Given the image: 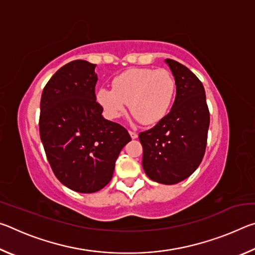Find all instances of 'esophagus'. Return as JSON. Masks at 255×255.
<instances>
[{
	"mask_svg": "<svg viewBox=\"0 0 255 255\" xmlns=\"http://www.w3.org/2000/svg\"><path fill=\"white\" fill-rule=\"evenodd\" d=\"M129 133H130V137L132 138V139H135V138H137V137H138L137 132H136V131H133V130H129Z\"/></svg>",
	"mask_w": 255,
	"mask_h": 255,
	"instance_id": "1",
	"label": "esophagus"
}]
</instances>
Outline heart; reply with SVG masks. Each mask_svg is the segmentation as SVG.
<instances>
[{"label":"heart","instance_id":"obj_1","mask_svg":"<svg viewBox=\"0 0 255 255\" xmlns=\"http://www.w3.org/2000/svg\"><path fill=\"white\" fill-rule=\"evenodd\" d=\"M174 93L175 80L169 71L131 68L115 77L112 90H99L97 100L111 118L119 117L129 105L138 122L154 125L169 112Z\"/></svg>","mask_w":255,"mask_h":255}]
</instances>
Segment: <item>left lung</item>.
I'll return each mask as SVG.
<instances>
[{
  "mask_svg": "<svg viewBox=\"0 0 255 255\" xmlns=\"http://www.w3.org/2000/svg\"><path fill=\"white\" fill-rule=\"evenodd\" d=\"M174 76L176 96L171 111L139 133L143 167L150 180L175 184L191 175L204 158L210 123L204 85L179 62L165 59Z\"/></svg>",
  "mask_w": 255,
  "mask_h": 255,
  "instance_id": "left-lung-1",
  "label": "left lung"
}]
</instances>
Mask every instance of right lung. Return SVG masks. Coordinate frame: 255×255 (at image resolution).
Masks as SVG:
<instances>
[{
	"label": "right lung",
	"mask_w": 255,
	"mask_h": 255,
	"mask_svg": "<svg viewBox=\"0 0 255 255\" xmlns=\"http://www.w3.org/2000/svg\"><path fill=\"white\" fill-rule=\"evenodd\" d=\"M96 64L77 59L47 82L40 100L39 132L51 170L65 187L97 192L110 182L127 129L102 117L97 102Z\"/></svg>",
	"instance_id": "add662e5"
}]
</instances>
